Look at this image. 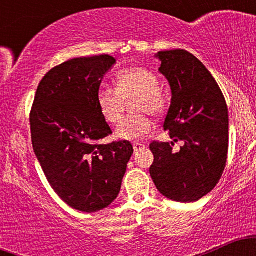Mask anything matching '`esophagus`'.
Returning <instances> with one entry per match:
<instances>
[{
    "instance_id": "obj_1",
    "label": "esophagus",
    "mask_w": 256,
    "mask_h": 256,
    "mask_svg": "<svg viewBox=\"0 0 256 256\" xmlns=\"http://www.w3.org/2000/svg\"><path fill=\"white\" fill-rule=\"evenodd\" d=\"M144 148H146V146L142 144V143H134V152L142 150V149H144Z\"/></svg>"
}]
</instances>
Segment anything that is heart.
Wrapping results in <instances>:
<instances>
[{
	"mask_svg": "<svg viewBox=\"0 0 256 256\" xmlns=\"http://www.w3.org/2000/svg\"><path fill=\"white\" fill-rule=\"evenodd\" d=\"M116 90L101 86L96 94V104L108 124L118 122L124 112L125 102L136 98L132 108L137 116H128L119 122L116 137L124 140H140L152 130V120L144 113L158 116L165 110V100L160 92V82L154 73L140 67L120 71L116 78Z\"/></svg>",
	"mask_w": 256,
	"mask_h": 256,
	"instance_id": "b5f03b06",
	"label": "heart"
}]
</instances>
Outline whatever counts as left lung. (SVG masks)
Masks as SVG:
<instances>
[{
  "label": "left lung",
  "mask_w": 256,
  "mask_h": 256,
  "mask_svg": "<svg viewBox=\"0 0 256 256\" xmlns=\"http://www.w3.org/2000/svg\"><path fill=\"white\" fill-rule=\"evenodd\" d=\"M158 72L171 88V104L164 122L174 142L150 144L149 168L158 190L177 202H195L214 189L224 172L228 149V112L210 72L183 49L158 52Z\"/></svg>",
  "instance_id": "left-lung-1"
}]
</instances>
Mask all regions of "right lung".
Here are the masks:
<instances>
[{"label":"right lung","mask_w":256,"mask_h":256,"mask_svg":"<svg viewBox=\"0 0 256 256\" xmlns=\"http://www.w3.org/2000/svg\"><path fill=\"white\" fill-rule=\"evenodd\" d=\"M116 64L110 55L77 58L42 79L31 110L34 154L64 204L85 213L118 198L134 152L128 140L101 144L110 128L100 114L96 94Z\"/></svg>","instance_id":"1"}]
</instances>
